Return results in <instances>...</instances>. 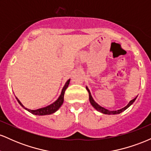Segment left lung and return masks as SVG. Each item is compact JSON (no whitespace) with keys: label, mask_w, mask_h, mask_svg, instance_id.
I'll return each mask as SVG.
<instances>
[{"label":"left lung","mask_w":151,"mask_h":151,"mask_svg":"<svg viewBox=\"0 0 151 151\" xmlns=\"http://www.w3.org/2000/svg\"><path fill=\"white\" fill-rule=\"evenodd\" d=\"M86 89L88 91V92H89V101H90V103H91V106H92L95 109H96V110H97L98 111L101 112V113H102V114H108V115H111V114H113V115H114V114H119L121 113V112H123V111H125L126 109H127L128 108H129L130 106L132 105L133 103L135 101V100H136V98H137V97H136L135 99H133L131 100V101H129V103L128 104L126 105L125 107H124V108H122V109H119V110H116V111H110V110H108V109L104 108V107L101 106H100V105H99L98 104L96 103V102L94 100H93V97H92V96H91V92H90L89 89H88L87 86H86Z\"/></svg>","instance_id":"1"}]
</instances>
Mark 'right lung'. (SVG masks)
<instances>
[{"mask_svg":"<svg viewBox=\"0 0 151 151\" xmlns=\"http://www.w3.org/2000/svg\"><path fill=\"white\" fill-rule=\"evenodd\" d=\"M70 79H68V80L67 81V82L65 83V86H64L63 89H62V90L61 94H60V96H59L58 99H57L55 102H53L52 104L47 106H46V107H43V108L36 109V110H31V109L25 108V107L22 105V104L21 103V102L20 101V100H19L17 97H15V98H16L17 101H18V102L20 104V105L22 107H23L25 110L28 111L30 113L34 114V115H37V116L50 115V114H52L55 113V112H56L57 111H58V109L60 108V106L62 105V104H63L64 95H65V90L67 89V87H68L69 84H70Z\"/></svg>","mask_w":151,"mask_h":151,"instance_id":"1","label":"right lung"}]
</instances>
